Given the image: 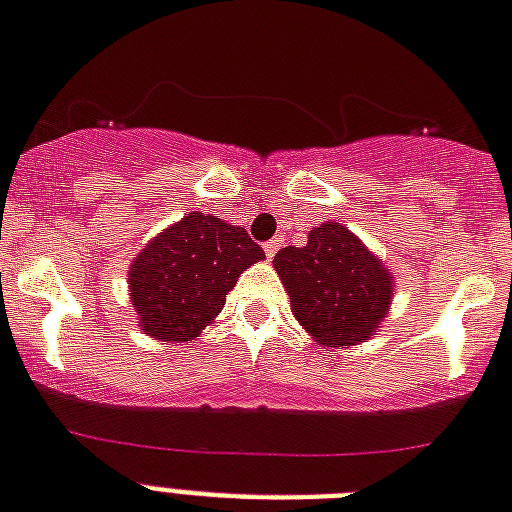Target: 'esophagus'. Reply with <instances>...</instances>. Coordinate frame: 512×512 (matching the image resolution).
<instances>
[{
    "mask_svg": "<svg viewBox=\"0 0 512 512\" xmlns=\"http://www.w3.org/2000/svg\"><path fill=\"white\" fill-rule=\"evenodd\" d=\"M278 247H281V244H278V239H270V242H265V255L276 257Z\"/></svg>",
    "mask_w": 512,
    "mask_h": 512,
    "instance_id": "obj_1",
    "label": "esophagus"
}]
</instances>
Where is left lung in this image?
Segmentation results:
<instances>
[{"mask_svg": "<svg viewBox=\"0 0 512 512\" xmlns=\"http://www.w3.org/2000/svg\"><path fill=\"white\" fill-rule=\"evenodd\" d=\"M273 265L296 320L322 346L367 341L388 315L393 278L341 223L312 229L304 247H283Z\"/></svg>", "mask_w": 512, "mask_h": 512, "instance_id": "obj_1", "label": "left lung"}]
</instances>
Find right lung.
<instances>
[{"label": "right lung", "instance_id": "add662e5", "mask_svg": "<svg viewBox=\"0 0 512 512\" xmlns=\"http://www.w3.org/2000/svg\"><path fill=\"white\" fill-rule=\"evenodd\" d=\"M265 252L242 226L187 213L153 239L130 268V299L148 336L195 341L221 312L242 270Z\"/></svg>", "mask_w": 512, "mask_h": 512}]
</instances>
